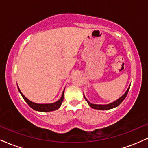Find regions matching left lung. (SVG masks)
<instances>
[{
	"instance_id": "8db88e82",
	"label": "left lung",
	"mask_w": 148,
	"mask_h": 148,
	"mask_svg": "<svg viewBox=\"0 0 148 148\" xmlns=\"http://www.w3.org/2000/svg\"><path fill=\"white\" fill-rule=\"evenodd\" d=\"M130 87L128 88V89H127V90L125 92V94L123 95V96L119 98L118 99H117L116 101H113V102H112L111 103H108V104H104V105H101V104H94V103H90L89 101H88V99H86V97L84 96V98L87 101V102L88 104H89V106L92 107V108H95V109H97V110H108V109H111V108H115V107L119 106V105L122 102H123V101L124 99L126 98V97L127 95V94H128V92H129V90H130Z\"/></svg>"
}]
</instances>
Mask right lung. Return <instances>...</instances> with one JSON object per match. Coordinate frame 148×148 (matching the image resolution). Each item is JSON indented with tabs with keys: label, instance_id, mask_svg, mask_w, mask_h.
<instances>
[{
	"label": "right lung",
	"instance_id": "right-lung-1",
	"mask_svg": "<svg viewBox=\"0 0 148 148\" xmlns=\"http://www.w3.org/2000/svg\"><path fill=\"white\" fill-rule=\"evenodd\" d=\"M18 87V86H17ZM18 90L19 91L20 94L21 95L22 97L23 98V99L25 100V102L28 103L30 107H31L33 109L35 110V111H42V112H49V111H55V110H57L58 108H59L62 104V101H63L64 99V91L62 92V97L59 100H58L56 102L52 103H34L33 101H30L29 99H27L22 94V92L20 90L19 88L18 87Z\"/></svg>",
	"mask_w": 148,
	"mask_h": 148
}]
</instances>
